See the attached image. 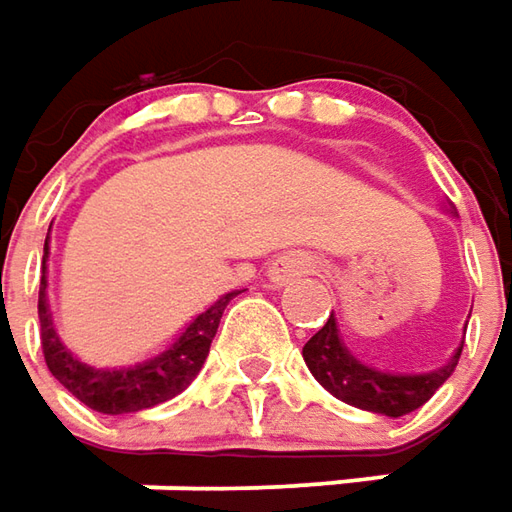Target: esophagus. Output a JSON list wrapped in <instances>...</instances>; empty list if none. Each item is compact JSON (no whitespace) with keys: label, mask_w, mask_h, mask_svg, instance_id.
I'll use <instances>...</instances> for the list:
<instances>
[{"label":"esophagus","mask_w":512,"mask_h":512,"mask_svg":"<svg viewBox=\"0 0 512 512\" xmlns=\"http://www.w3.org/2000/svg\"><path fill=\"white\" fill-rule=\"evenodd\" d=\"M314 272V257L309 252H303V249H294V252H283V255H277L272 260V266H269V277H272V283H289L294 277H303V274Z\"/></svg>","instance_id":"34e87169"}]
</instances>
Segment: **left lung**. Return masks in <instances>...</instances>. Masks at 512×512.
Wrapping results in <instances>:
<instances>
[{"label":"left lung","mask_w":512,"mask_h":512,"mask_svg":"<svg viewBox=\"0 0 512 512\" xmlns=\"http://www.w3.org/2000/svg\"><path fill=\"white\" fill-rule=\"evenodd\" d=\"M462 348L453 354V360L431 374H391L377 371L360 362L340 340L334 314L309 343L303 345V360L309 365L314 379L326 388L331 397L343 399L345 405H354L362 411L385 416H405L422 408L436 394V388L453 374Z\"/></svg>","instance_id":"obj_1"}]
</instances>
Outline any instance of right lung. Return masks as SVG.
<instances>
[{"mask_svg":"<svg viewBox=\"0 0 512 512\" xmlns=\"http://www.w3.org/2000/svg\"><path fill=\"white\" fill-rule=\"evenodd\" d=\"M47 263V238H45ZM47 280L42 274L39 283V334H42V354L47 371L62 382L73 397L93 408L98 414H135L167 399L178 397L206 362L209 345L221 326L223 309L238 294H223L215 306L201 311L172 343L152 354L150 360L135 362L127 368H90L79 362L56 337L50 311H47Z\"/></svg>","mask_w":512,"mask_h":512,"instance_id":"obj_1","label":"right lung"}]
</instances>
